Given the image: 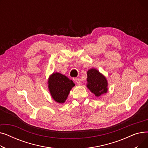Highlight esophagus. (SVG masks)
<instances>
[{"label": "esophagus", "instance_id": "esophagus-1", "mask_svg": "<svg viewBox=\"0 0 148 148\" xmlns=\"http://www.w3.org/2000/svg\"><path fill=\"white\" fill-rule=\"evenodd\" d=\"M74 81H75L77 84H79V85H80V84H82V80H81V79H80L77 78V79H75L74 80Z\"/></svg>", "mask_w": 148, "mask_h": 148}]
</instances>
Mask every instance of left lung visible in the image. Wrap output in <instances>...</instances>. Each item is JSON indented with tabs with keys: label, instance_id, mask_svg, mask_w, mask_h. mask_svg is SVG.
<instances>
[{
	"label": "left lung",
	"instance_id": "1",
	"mask_svg": "<svg viewBox=\"0 0 148 148\" xmlns=\"http://www.w3.org/2000/svg\"><path fill=\"white\" fill-rule=\"evenodd\" d=\"M87 77V87L96 97H100L107 93L108 90L107 79L97 69L92 68L88 70Z\"/></svg>",
	"mask_w": 148,
	"mask_h": 148
}]
</instances>
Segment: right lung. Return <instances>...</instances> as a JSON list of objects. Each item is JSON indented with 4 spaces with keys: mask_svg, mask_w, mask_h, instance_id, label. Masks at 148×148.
I'll use <instances>...</instances> for the list:
<instances>
[{
    "mask_svg": "<svg viewBox=\"0 0 148 148\" xmlns=\"http://www.w3.org/2000/svg\"><path fill=\"white\" fill-rule=\"evenodd\" d=\"M50 94L56 102L64 103L66 101L71 89L75 84L65 75L59 73H53L48 80Z\"/></svg>",
    "mask_w": 148,
    "mask_h": 148,
    "instance_id": "add662e5",
    "label": "right lung"
}]
</instances>
